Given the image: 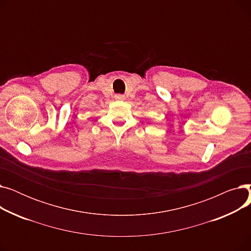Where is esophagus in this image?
<instances>
[{"instance_id": "34e87169", "label": "esophagus", "mask_w": 251, "mask_h": 251, "mask_svg": "<svg viewBox=\"0 0 251 251\" xmlns=\"http://www.w3.org/2000/svg\"><path fill=\"white\" fill-rule=\"evenodd\" d=\"M115 100H124L125 97L123 95H116L115 96Z\"/></svg>"}]
</instances>
